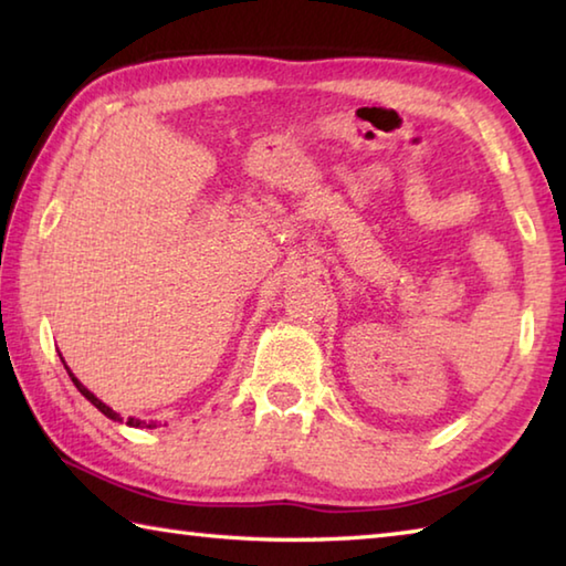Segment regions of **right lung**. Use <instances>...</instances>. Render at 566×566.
<instances>
[{
  "mask_svg": "<svg viewBox=\"0 0 566 566\" xmlns=\"http://www.w3.org/2000/svg\"><path fill=\"white\" fill-rule=\"evenodd\" d=\"M66 371H69V368H66ZM69 376H71V381H74V386L81 390V396H84L86 400H91V403H94V406L101 410V413H104V416H106V418H111V420H123V418H120V413H116V410L108 408V406L104 403V400H98L94 394H91V390H88L84 384L78 381V378H76L74 374L69 371ZM128 426H133V428H156V423H146V420H138V418H128Z\"/></svg>",
  "mask_w": 566,
  "mask_h": 566,
  "instance_id": "1",
  "label": "right lung"
}]
</instances>
